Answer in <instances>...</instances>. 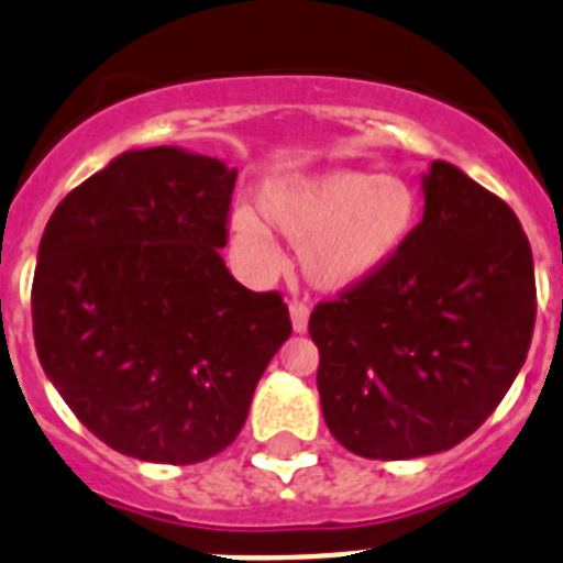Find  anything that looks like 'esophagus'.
Here are the masks:
<instances>
[{"label":"esophagus","mask_w":563,"mask_h":563,"mask_svg":"<svg viewBox=\"0 0 563 563\" xmlns=\"http://www.w3.org/2000/svg\"><path fill=\"white\" fill-rule=\"evenodd\" d=\"M290 321H292V332L303 334L309 327V307L303 301H290Z\"/></svg>","instance_id":"34e87169"}]
</instances>
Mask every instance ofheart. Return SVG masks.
<instances>
[{"label":"heart","instance_id":"b5f03b06","mask_svg":"<svg viewBox=\"0 0 563 563\" xmlns=\"http://www.w3.org/2000/svg\"><path fill=\"white\" fill-rule=\"evenodd\" d=\"M260 211L236 206L231 234L265 271L278 265L267 225L298 245V265L316 290L343 292L390 265L419 223V195L396 175L323 169L273 178L260 189Z\"/></svg>","mask_w":563,"mask_h":563}]
</instances>
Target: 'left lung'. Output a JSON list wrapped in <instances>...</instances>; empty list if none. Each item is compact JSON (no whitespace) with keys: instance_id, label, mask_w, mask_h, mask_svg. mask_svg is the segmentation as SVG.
I'll use <instances>...</instances> for the list:
<instances>
[{"instance_id":"1","label":"left lung","mask_w":563,"mask_h":563,"mask_svg":"<svg viewBox=\"0 0 563 563\" xmlns=\"http://www.w3.org/2000/svg\"><path fill=\"white\" fill-rule=\"evenodd\" d=\"M421 192L424 218L390 265L309 316L329 432L371 461L472 435L533 338V254L510 206L450 162L430 164Z\"/></svg>"}]
</instances>
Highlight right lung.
<instances>
[{
	"instance_id": "1",
	"label": "right lung",
	"mask_w": 563,
	"mask_h": 563,
	"mask_svg": "<svg viewBox=\"0 0 563 563\" xmlns=\"http://www.w3.org/2000/svg\"><path fill=\"white\" fill-rule=\"evenodd\" d=\"M234 180L184 147L128 151L71 189L41 236V368L80 424L136 461L223 452L292 332L282 296L242 287L220 256Z\"/></svg>"
}]
</instances>
